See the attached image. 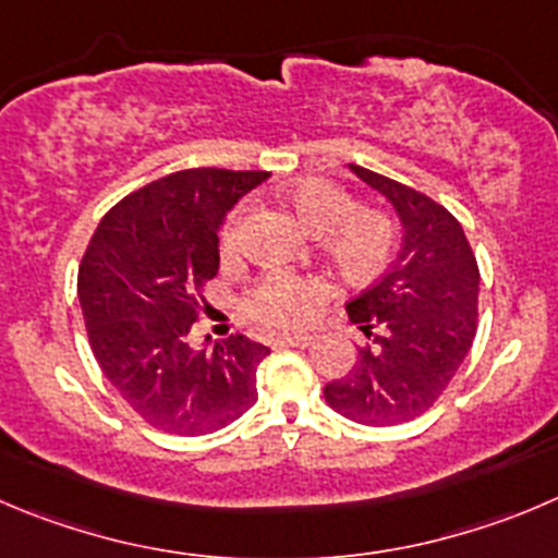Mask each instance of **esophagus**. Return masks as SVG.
<instances>
[{
    "label": "esophagus",
    "mask_w": 558,
    "mask_h": 558,
    "mask_svg": "<svg viewBox=\"0 0 558 558\" xmlns=\"http://www.w3.org/2000/svg\"><path fill=\"white\" fill-rule=\"evenodd\" d=\"M312 339L315 337H310V333H288V337L276 339V342L284 344V348H310Z\"/></svg>",
    "instance_id": "1"
}]
</instances>
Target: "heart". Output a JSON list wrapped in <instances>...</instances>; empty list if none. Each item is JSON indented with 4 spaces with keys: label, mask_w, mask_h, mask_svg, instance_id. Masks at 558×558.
Masks as SVG:
<instances>
[{
    "label": "heart",
    "mask_w": 558,
    "mask_h": 558,
    "mask_svg": "<svg viewBox=\"0 0 558 558\" xmlns=\"http://www.w3.org/2000/svg\"><path fill=\"white\" fill-rule=\"evenodd\" d=\"M290 208L310 230L320 232V246L337 274L350 284H369L386 274L400 248L402 227L397 214L380 205H355L344 185L326 178L299 180L288 191ZM252 219V205L241 203L221 227L219 248L235 259ZM331 288L323 276L268 270L241 295L243 315L265 328H295L312 320Z\"/></svg>",
    "instance_id": "1"
}]
</instances>
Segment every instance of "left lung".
I'll list each match as a JSON object with an SVG mask.
<instances>
[{
  "label": "left lung",
  "mask_w": 558,
  "mask_h": 558,
  "mask_svg": "<svg viewBox=\"0 0 558 558\" xmlns=\"http://www.w3.org/2000/svg\"><path fill=\"white\" fill-rule=\"evenodd\" d=\"M386 194L405 227L397 263L348 304L362 328L353 369L326 384V402L369 427L411 422L435 405L463 364L480 317V265L460 221L405 183L353 167Z\"/></svg>",
  "instance_id": "1"
}]
</instances>
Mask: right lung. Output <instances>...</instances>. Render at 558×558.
<instances>
[{"label":"right lung","instance_id":"add662e5","mask_svg":"<svg viewBox=\"0 0 558 558\" xmlns=\"http://www.w3.org/2000/svg\"><path fill=\"white\" fill-rule=\"evenodd\" d=\"M265 178L199 167L153 180L100 219L78 265L100 373L163 433H214L257 402L265 344L230 333L194 348L189 337L208 310L203 288L219 274L221 219Z\"/></svg>","mask_w":558,"mask_h":558}]
</instances>
